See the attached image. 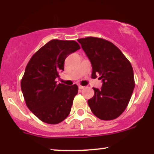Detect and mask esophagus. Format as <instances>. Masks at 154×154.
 Instances as JSON below:
<instances>
[{"label": "esophagus", "instance_id": "34e87169", "mask_svg": "<svg viewBox=\"0 0 154 154\" xmlns=\"http://www.w3.org/2000/svg\"><path fill=\"white\" fill-rule=\"evenodd\" d=\"M79 90H82V89H84L85 88V86H82V85H79Z\"/></svg>", "mask_w": 154, "mask_h": 154}]
</instances>
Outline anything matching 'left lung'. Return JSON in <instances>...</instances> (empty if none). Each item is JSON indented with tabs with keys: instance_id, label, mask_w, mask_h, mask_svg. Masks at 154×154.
Instances as JSON below:
<instances>
[{
	"instance_id": "left-lung-1",
	"label": "left lung",
	"mask_w": 154,
	"mask_h": 154,
	"mask_svg": "<svg viewBox=\"0 0 154 154\" xmlns=\"http://www.w3.org/2000/svg\"><path fill=\"white\" fill-rule=\"evenodd\" d=\"M91 62L92 77L101 79L100 89L93 88L95 94L88 103L93 114L100 119L119 117L128 106L135 88L131 63L122 51L111 42L88 37L78 39Z\"/></svg>"
}]
</instances>
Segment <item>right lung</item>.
<instances>
[{"mask_svg":"<svg viewBox=\"0 0 154 154\" xmlns=\"http://www.w3.org/2000/svg\"><path fill=\"white\" fill-rule=\"evenodd\" d=\"M80 48L74 40H52L32 56L21 80L28 109L43 122L56 125L69 114L77 85L67 86L56 79L64 69L65 59Z\"/></svg>","mask_w":154,"mask_h":154,"instance_id":"right-lung-1","label":"right lung"}]
</instances>
